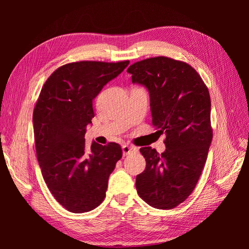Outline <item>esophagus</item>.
Wrapping results in <instances>:
<instances>
[{"mask_svg":"<svg viewBox=\"0 0 249 249\" xmlns=\"http://www.w3.org/2000/svg\"><path fill=\"white\" fill-rule=\"evenodd\" d=\"M137 150H138V148L133 146V145H126V144H125V145L123 146V154H124V156L130 155V154H132V153L137 152Z\"/></svg>","mask_w":249,"mask_h":249,"instance_id":"34e87169","label":"esophagus"}]
</instances>
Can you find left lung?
<instances>
[{"instance_id":"left-lung-1","label":"left lung","mask_w":249,"mask_h":249,"mask_svg":"<svg viewBox=\"0 0 249 249\" xmlns=\"http://www.w3.org/2000/svg\"><path fill=\"white\" fill-rule=\"evenodd\" d=\"M126 71L147 88L153 125L166 135L161 155L140 148L146 167L136 177L137 193L153 208L170 210L192 193L207 161L213 138L209 90L191 65L168 57L141 60Z\"/></svg>"}]
</instances>
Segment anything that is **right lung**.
Masks as SVG:
<instances>
[{"mask_svg": "<svg viewBox=\"0 0 249 249\" xmlns=\"http://www.w3.org/2000/svg\"><path fill=\"white\" fill-rule=\"evenodd\" d=\"M130 61H79L60 66L41 88L33 111L37 160L56 200L72 213L89 212L106 197L109 177L123 157L118 143L85 145L92 101Z\"/></svg>", "mask_w": 249, "mask_h": 249, "instance_id": "1", "label": "right lung"}]
</instances>
